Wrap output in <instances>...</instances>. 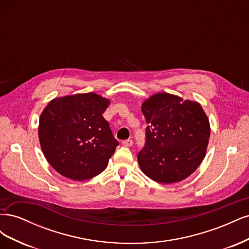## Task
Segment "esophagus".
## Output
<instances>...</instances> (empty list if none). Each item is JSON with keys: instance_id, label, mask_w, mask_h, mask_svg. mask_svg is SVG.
<instances>
[{"instance_id": "1", "label": "esophagus", "mask_w": 249, "mask_h": 249, "mask_svg": "<svg viewBox=\"0 0 249 249\" xmlns=\"http://www.w3.org/2000/svg\"><path fill=\"white\" fill-rule=\"evenodd\" d=\"M123 145H124V146H132L133 145V140H131V139H127V140H124V141H123Z\"/></svg>"}]
</instances>
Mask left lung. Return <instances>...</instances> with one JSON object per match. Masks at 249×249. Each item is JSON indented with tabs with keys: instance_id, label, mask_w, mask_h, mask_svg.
I'll list each match as a JSON object with an SVG mask.
<instances>
[{
	"instance_id": "obj_1",
	"label": "left lung",
	"mask_w": 249,
	"mask_h": 249,
	"mask_svg": "<svg viewBox=\"0 0 249 249\" xmlns=\"http://www.w3.org/2000/svg\"><path fill=\"white\" fill-rule=\"evenodd\" d=\"M146 143L138 154L139 166L157 183L187 178L206 156L210 122L198 102L167 92L150 95L142 103Z\"/></svg>"
}]
</instances>
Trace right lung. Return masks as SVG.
<instances>
[{
    "label": "right lung",
    "instance_id": "obj_1",
    "mask_svg": "<svg viewBox=\"0 0 249 249\" xmlns=\"http://www.w3.org/2000/svg\"><path fill=\"white\" fill-rule=\"evenodd\" d=\"M110 103L88 92L55 97L43 109L38 124L40 147L60 175L85 180L106 169L118 145L103 117Z\"/></svg>",
    "mask_w": 249,
    "mask_h": 249
}]
</instances>
